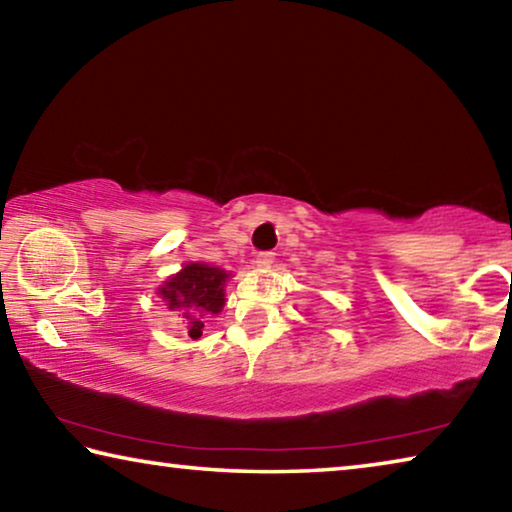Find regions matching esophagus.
<instances>
[{"instance_id": "esophagus-1", "label": "esophagus", "mask_w": 512, "mask_h": 512, "mask_svg": "<svg viewBox=\"0 0 512 512\" xmlns=\"http://www.w3.org/2000/svg\"><path fill=\"white\" fill-rule=\"evenodd\" d=\"M273 259H275V253H273V250H264V253H257V257H255V264H257V266H271V264H273Z\"/></svg>"}]
</instances>
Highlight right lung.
<instances>
[{
    "instance_id": "1",
    "label": "right lung",
    "mask_w": 512,
    "mask_h": 512,
    "mask_svg": "<svg viewBox=\"0 0 512 512\" xmlns=\"http://www.w3.org/2000/svg\"><path fill=\"white\" fill-rule=\"evenodd\" d=\"M228 273L207 264H187L178 275L158 291L167 300L169 309H178L183 325L192 339L203 334L205 318L219 314L225 305L223 284Z\"/></svg>"
}]
</instances>
